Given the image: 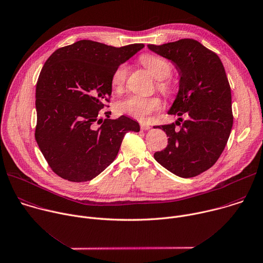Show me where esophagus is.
Segmentation results:
<instances>
[{"mask_svg":"<svg viewBox=\"0 0 263 263\" xmlns=\"http://www.w3.org/2000/svg\"><path fill=\"white\" fill-rule=\"evenodd\" d=\"M151 128V126L149 125H146V124H140V129L141 130H148Z\"/></svg>","mask_w":263,"mask_h":263,"instance_id":"34e87169","label":"esophagus"}]
</instances>
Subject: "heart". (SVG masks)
I'll use <instances>...</instances> for the list:
<instances>
[{"instance_id": "heart-1", "label": "heart", "mask_w": 263, "mask_h": 263, "mask_svg": "<svg viewBox=\"0 0 263 263\" xmlns=\"http://www.w3.org/2000/svg\"><path fill=\"white\" fill-rule=\"evenodd\" d=\"M140 63L153 75L154 78L159 80V90L166 94L173 93V84L167 79L171 72V64L162 57L146 53L140 58ZM128 76V67L125 64L120 65L111 75V87L117 93L123 91ZM162 100L158 97H141L137 95L129 96L117 104V111L120 115H126L138 121H145L153 112L159 111L162 108Z\"/></svg>"}]
</instances>
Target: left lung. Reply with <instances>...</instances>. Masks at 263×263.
I'll use <instances>...</instances> for the list:
<instances>
[{
	"mask_svg": "<svg viewBox=\"0 0 263 263\" xmlns=\"http://www.w3.org/2000/svg\"><path fill=\"white\" fill-rule=\"evenodd\" d=\"M147 47L176 64L180 90L168 114L188 117L182 126L177 122L154 127L169 137L154 158L178 177H196L217 162L231 132V91L224 66L217 53L194 39Z\"/></svg>",
	"mask_w": 263,
	"mask_h": 263,
	"instance_id": "1",
	"label": "left lung"
}]
</instances>
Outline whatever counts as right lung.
I'll return each mask as SVG.
<instances>
[{"label": "right lung", "mask_w": 263, "mask_h": 263, "mask_svg": "<svg viewBox=\"0 0 263 263\" xmlns=\"http://www.w3.org/2000/svg\"><path fill=\"white\" fill-rule=\"evenodd\" d=\"M142 43L114 47L80 40L57 49L36 85L35 138L51 170L74 183L91 181L116 159L125 134L139 132L136 121L100 118L111 97V75Z\"/></svg>", "instance_id": "obj_1"}]
</instances>
